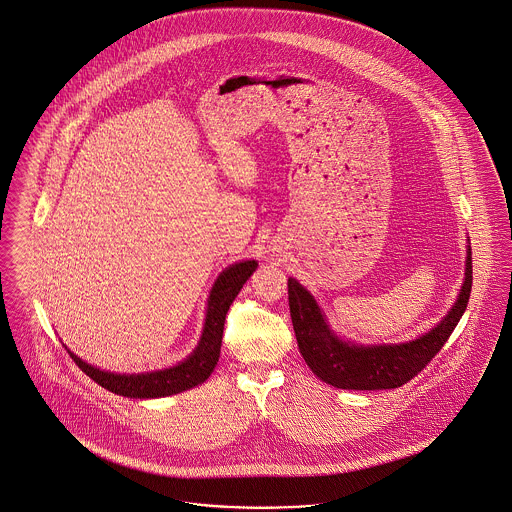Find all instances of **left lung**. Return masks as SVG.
Returning a JSON list of instances; mask_svg holds the SVG:
<instances>
[{
    "mask_svg": "<svg viewBox=\"0 0 512 512\" xmlns=\"http://www.w3.org/2000/svg\"><path fill=\"white\" fill-rule=\"evenodd\" d=\"M472 290V251L466 249L464 282L451 311L430 332L407 343L357 345L338 338L317 299L288 278L290 315L299 351L318 378L340 390H393L407 384L438 355L463 317Z\"/></svg>",
    "mask_w": 512,
    "mask_h": 512,
    "instance_id": "obj_1",
    "label": "left lung"
}]
</instances>
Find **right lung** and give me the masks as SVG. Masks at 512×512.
Masks as SVG:
<instances>
[{
    "label": "right lung",
    "instance_id": "right-lung-1",
    "mask_svg": "<svg viewBox=\"0 0 512 512\" xmlns=\"http://www.w3.org/2000/svg\"><path fill=\"white\" fill-rule=\"evenodd\" d=\"M255 268L257 261H242L220 272L207 299V315L201 340L197 343L194 353L176 366L142 374H115L99 370L98 366L88 365L71 351L69 353L78 368L86 372V376H90L101 388L122 397L155 399L195 388L211 376V372L219 363L226 313L236 295L244 288L245 282L249 280V276L255 272Z\"/></svg>",
    "mask_w": 512,
    "mask_h": 512
}]
</instances>
